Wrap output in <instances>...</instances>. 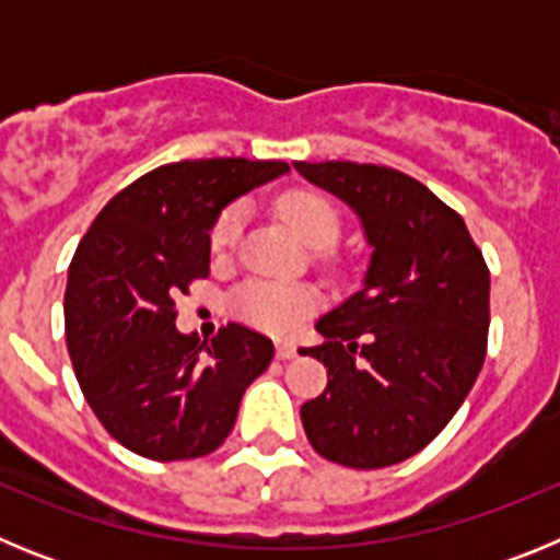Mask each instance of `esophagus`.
Masks as SVG:
<instances>
[{
  "label": "esophagus",
  "mask_w": 560,
  "mask_h": 560,
  "mask_svg": "<svg viewBox=\"0 0 560 560\" xmlns=\"http://www.w3.org/2000/svg\"><path fill=\"white\" fill-rule=\"evenodd\" d=\"M296 355V345H291V341H277V359L280 361H289Z\"/></svg>",
  "instance_id": "esophagus-1"
}]
</instances>
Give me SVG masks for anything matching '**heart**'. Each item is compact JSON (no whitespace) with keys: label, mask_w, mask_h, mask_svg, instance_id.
Here are the masks:
<instances>
[{"label":"heart","mask_w":560,"mask_h":560,"mask_svg":"<svg viewBox=\"0 0 560 560\" xmlns=\"http://www.w3.org/2000/svg\"><path fill=\"white\" fill-rule=\"evenodd\" d=\"M277 210L305 244L328 246L339 235V215H336L334 205L316 192H285ZM244 221L246 210L241 205L221 212L210 232V246L215 255H224L237 244V237L244 232ZM316 305H319V294L311 285L277 283V280H249L232 296V308L244 323L280 336L294 334L305 316L314 314Z\"/></svg>","instance_id":"b5f03b06"}]
</instances>
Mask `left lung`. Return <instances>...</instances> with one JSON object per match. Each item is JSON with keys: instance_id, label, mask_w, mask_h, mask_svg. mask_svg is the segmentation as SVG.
Segmentation results:
<instances>
[{"instance_id": "8db88e82", "label": "left lung", "mask_w": 560, "mask_h": 560, "mask_svg": "<svg viewBox=\"0 0 560 560\" xmlns=\"http://www.w3.org/2000/svg\"><path fill=\"white\" fill-rule=\"evenodd\" d=\"M359 215L370 260L361 289L319 316L305 348L328 387L300 409L311 446L348 468H384L427 448L463 407L485 361L491 275L468 226L407 173L294 162Z\"/></svg>"}]
</instances>
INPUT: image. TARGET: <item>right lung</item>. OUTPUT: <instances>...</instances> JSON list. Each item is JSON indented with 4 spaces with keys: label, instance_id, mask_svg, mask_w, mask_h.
Returning a JSON list of instances; mask_svg holds the SVG:
<instances>
[{
    "label": "right lung",
    "instance_id": "obj_1",
    "mask_svg": "<svg viewBox=\"0 0 560 560\" xmlns=\"http://www.w3.org/2000/svg\"><path fill=\"white\" fill-rule=\"evenodd\" d=\"M289 173L285 162L185 160L145 173L101 210L69 264L63 319L78 384L106 432L148 459H192L232 432L271 364L264 334L230 323L212 341L176 330V296L210 275L221 210Z\"/></svg>",
    "mask_w": 560,
    "mask_h": 560
}]
</instances>
